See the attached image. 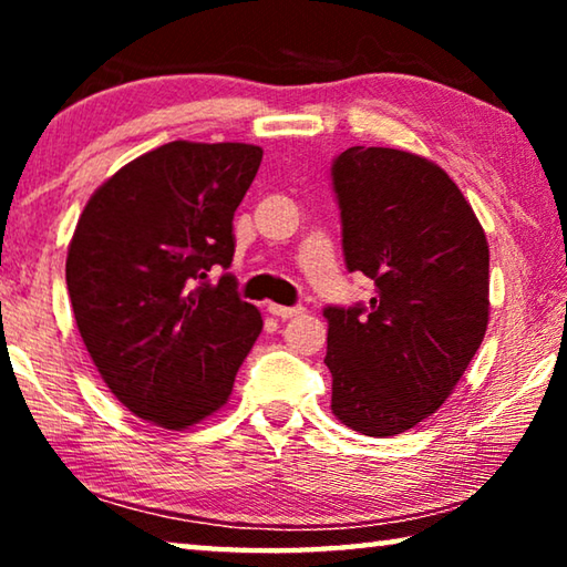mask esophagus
Masks as SVG:
<instances>
[{"instance_id":"34e87169","label":"esophagus","mask_w":567,"mask_h":567,"mask_svg":"<svg viewBox=\"0 0 567 567\" xmlns=\"http://www.w3.org/2000/svg\"><path fill=\"white\" fill-rule=\"evenodd\" d=\"M267 310H270V315H275V318H280V320H290V318H297V315H300L305 307H285V305H267Z\"/></svg>"}]
</instances>
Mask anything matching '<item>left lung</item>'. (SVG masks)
Listing matches in <instances>:
<instances>
[{
  "label": "left lung",
  "mask_w": 567,
  "mask_h": 567,
  "mask_svg": "<svg viewBox=\"0 0 567 567\" xmlns=\"http://www.w3.org/2000/svg\"><path fill=\"white\" fill-rule=\"evenodd\" d=\"M332 189L344 265L375 282L368 305L322 312L332 412L362 435H400L443 405L485 338L487 239L447 172L412 152L344 150Z\"/></svg>",
  "instance_id": "1"
}]
</instances>
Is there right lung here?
I'll list each match as a JSON object with an SVG mask.
<instances>
[{
  "instance_id": "1",
  "label": "right lung",
  "mask_w": 567,
  "mask_h": 567,
  "mask_svg": "<svg viewBox=\"0 0 567 567\" xmlns=\"http://www.w3.org/2000/svg\"><path fill=\"white\" fill-rule=\"evenodd\" d=\"M243 142H167L90 197L66 255L76 328L112 395L182 430L227 402L262 330L229 272L235 209L260 169Z\"/></svg>"
}]
</instances>
